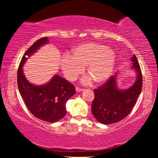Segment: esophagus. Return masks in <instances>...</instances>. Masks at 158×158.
Returning a JSON list of instances; mask_svg holds the SVG:
<instances>
[{"instance_id": "obj_1", "label": "esophagus", "mask_w": 158, "mask_h": 158, "mask_svg": "<svg viewBox=\"0 0 158 158\" xmlns=\"http://www.w3.org/2000/svg\"><path fill=\"white\" fill-rule=\"evenodd\" d=\"M83 90H84V89H80V88H79V87H77L76 88V91L77 92H81V91H83Z\"/></svg>"}]
</instances>
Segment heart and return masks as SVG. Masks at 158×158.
Segmentation results:
<instances>
[{
	"instance_id": "heart-1",
	"label": "heart",
	"mask_w": 158,
	"mask_h": 158,
	"mask_svg": "<svg viewBox=\"0 0 158 158\" xmlns=\"http://www.w3.org/2000/svg\"><path fill=\"white\" fill-rule=\"evenodd\" d=\"M116 62V53L110 47L96 42H85L74 47L72 55H64L60 65L69 81L76 80L86 66L89 75L81 79V84L89 85L94 81L95 84H102L110 78Z\"/></svg>"
}]
</instances>
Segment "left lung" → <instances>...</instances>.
<instances>
[{
    "mask_svg": "<svg viewBox=\"0 0 158 158\" xmlns=\"http://www.w3.org/2000/svg\"><path fill=\"white\" fill-rule=\"evenodd\" d=\"M130 69L135 72L136 79L133 84L126 89H119L118 76L119 71L111 77L106 84L94 90L95 98L91 106L93 116L104 125L115 123L125 118L132 111L141 94L142 75L135 55L131 58Z\"/></svg>",
    "mask_w": 158,
    "mask_h": 158,
    "instance_id": "left-lung-1",
    "label": "left lung"
}]
</instances>
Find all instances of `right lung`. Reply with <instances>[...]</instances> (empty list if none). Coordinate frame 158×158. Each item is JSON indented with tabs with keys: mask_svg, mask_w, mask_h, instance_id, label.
Returning a JSON list of instances; mask_svg holds the SVG:
<instances>
[{
	"mask_svg": "<svg viewBox=\"0 0 158 158\" xmlns=\"http://www.w3.org/2000/svg\"><path fill=\"white\" fill-rule=\"evenodd\" d=\"M47 37L38 40L25 52L17 72V84L19 93L31 113L37 118L56 123L66 114V102L75 94V88L66 79L56 74L44 84L35 85L28 81L23 67L28 58L40 48L49 44Z\"/></svg>",
	"mask_w": 158,
	"mask_h": 158,
	"instance_id": "add662e5",
	"label": "right lung"
}]
</instances>
